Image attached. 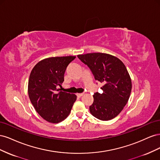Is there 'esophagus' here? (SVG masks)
<instances>
[{
  "label": "esophagus",
  "instance_id": "1",
  "mask_svg": "<svg viewBox=\"0 0 160 160\" xmlns=\"http://www.w3.org/2000/svg\"><path fill=\"white\" fill-rule=\"evenodd\" d=\"M84 95V93H77V96L79 97V98H81V96H83Z\"/></svg>",
  "mask_w": 160,
  "mask_h": 160
}]
</instances>
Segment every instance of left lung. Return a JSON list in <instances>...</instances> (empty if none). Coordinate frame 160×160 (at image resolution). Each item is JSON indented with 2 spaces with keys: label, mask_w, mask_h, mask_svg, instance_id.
Listing matches in <instances>:
<instances>
[{
  "label": "left lung",
  "mask_w": 160,
  "mask_h": 160,
  "mask_svg": "<svg viewBox=\"0 0 160 160\" xmlns=\"http://www.w3.org/2000/svg\"><path fill=\"white\" fill-rule=\"evenodd\" d=\"M88 65L95 79L103 83L102 93L93 95V103L89 106L95 118L108 121L118 116L127 104L132 91V80L123 62L107 53L93 52L77 55Z\"/></svg>",
  "instance_id": "left-lung-1"
}]
</instances>
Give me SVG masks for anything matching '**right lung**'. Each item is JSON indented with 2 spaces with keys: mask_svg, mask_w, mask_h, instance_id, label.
<instances>
[{
  "mask_svg": "<svg viewBox=\"0 0 160 160\" xmlns=\"http://www.w3.org/2000/svg\"><path fill=\"white\" fill-rule=\"evenodd\" d=\"M75 56L55 57L41 60L32 69L28 93L37 112L47 122L58 123L69 115L77 99L75 94L61 91L67 67Z\"/></svg>",
  "mask_w": 160,
  "mask_h": 160,
  "instance_id": "right-lung-1",
  "label": "right lung"
}]
</instances>
